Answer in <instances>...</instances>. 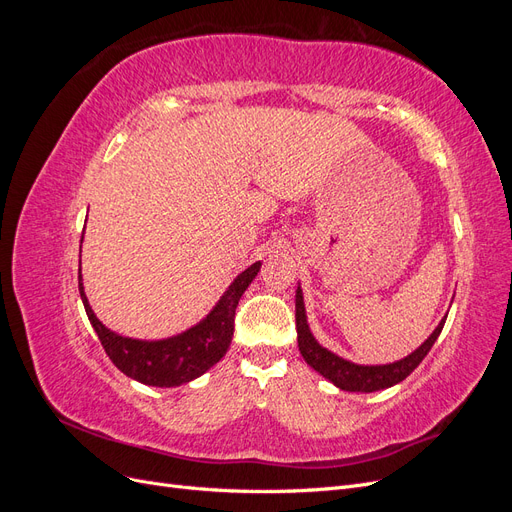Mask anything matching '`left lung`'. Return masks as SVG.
<instances>
[{
	"instance_id": "obj_1",
	"label": "left lung",
	"mask_w": 512,
	"mask_h": 512,
	"mask_svg": "<svg viewBox=\"0 0 512 512\" xmlns=\"http://www.w3.org/2000/svg\"><path fill=\"white\" fill-rule=\"evenodd\" d=\"M294 305H297V342L305 363L309 367H314L320 376L333 382L337 389L354 391V393H374V391L389 389V386L406 380L412 371L421 365L431 346L436 344V339L442 333V327L446 322L444 318L436 327V331L427 337V342H423L412 354H408L406 359L389 363V365H356L342 359V356L333 354L331 350L322 348L316 342L312 331L307 327L301 288H297V301H294Z\"/></svg>"
}]
</instances>
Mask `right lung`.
Masks as SVG:
<instances>
[{
	"instance_id": "1",
	"label": "right lung",
	"mask_w": 512,
	"mask_h": 512,
	"mask_svg": "<svg viewBox=\"0 0 512 512\" xmlns=\"http://www.w3.org/2000/svg\"><path fill=\"white\" fill-rule=\"evenodd\" d=\"M258 271L260 262H254L252 267H247L237 275V280L228 286L224 297L211 309L205 320H200L196 327L183 331L181 335L158 339V342L121 337L111 329H106L96 318L94 309L89 307L81 275L79 292L91 327L98 333L108 359L115 363V367L132 380L170 389V386H181L203 376L207 369H211L226 354L232 342V331H235V312L239 299L245 288L252 284Z\"/></svg>"
}]
</instances>
